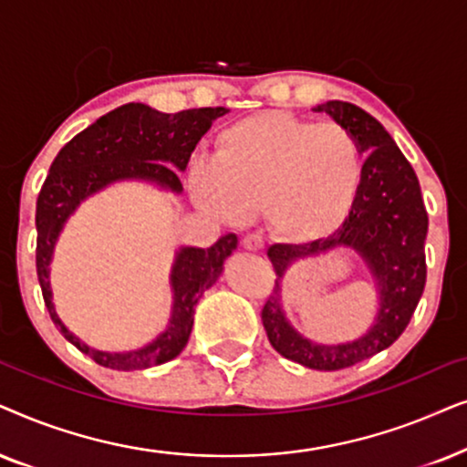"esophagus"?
Wrapping results in <instances>:
<instances>
[{"mask_svg":"<svg viewBox=\"0 0 467 467\" xmlns=\"http://www.w3.org/2000/svg\"><path fill=\"white\" fill-rule=\"evenodd\" d=\"M241 244H244L247 252H260V250H263V245H265L263 239H260L258 234H245Z\"/></svg>","mask_w":467,"mask_h":467,"instance_id":"34e87169","label":"esophagus"}]
</instances>
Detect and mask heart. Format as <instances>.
I'll use <instances>...</instances> for the list:
<instances>
[{"mask_svg":"<svg viewBox=\"0 0 467 467\" xmlns=\"http://www.w3.org/2000/svg\"><path fill=\"white\" fill-rule=\"evenodd\" d=\"M363 179L358 140L339 123L266 110L245 117L215 139V160L190 169V194L223 222L263 209L285 244L327 239L357 201Z\"/></svg>","mask_w":467,"mask_h":467,"instance_id":"b5f03b06","label":"heart"}]
</instances>
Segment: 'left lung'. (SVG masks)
I'll list each match as a JSON object with an SVG mask.
<instances>
[{
  "label": "left lung",
  "mask_w": 467,
  "mask_h": 467,
  "mask_svg": "<svg viewBox=\"0 0 467 467\" xmlns=\"http://www.w3.org/2000/svg\"><path fill=\"white\" fill-rule=\"evenodd\" d=\"M314 110L327 113L358 140L360 153H368L363 179L352 211L331 237L306 245L269 247L266 254L277 279L263 307V325L271 346L282 357L309 369L335 371L382 352L406 331L425 290L429 220L414 169L376 117L341 99H328ZM341 246L357 251L368 265L379 292V314L368 333L357 340L333 347L316 345L285 318L281 279L298 259L324 255Z\"/></svg>",
  "instance_id": "8db88e82"
}]
</instances>
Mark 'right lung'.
<instances>
[{"label": "right lung", "mask_w": 467, "mask_h": 467, "mask_svg": "<svg viewBox=\"0 0 467 467\" xmlns=\"http://www.w3.org/2000/svg\"><path fill=\"white\" fill-rule=\"evenodd\" d=\"M228 110L190 109L182 113H160L147 104L130 102L102 115L96 123L64 145L53 160L38 202H36V269L47 309L61 335L98 365L119 371L147 369L172 360L188 344L194 327V307L202 292L217 282L223 260L237 250V234L228 233L215 245L179 247L171 269V320L158 337L128 352H107L87 346L55 312L51 263L66 222L80 202L119 182H145L155 188L182 194L179 173L217 117Z\"/></svg>", "instance_id": "obj_1"}]
</instances>
